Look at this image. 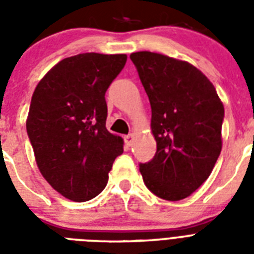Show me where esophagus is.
Returning a JSON list of instances; mask_svg holds the SVG:
<instances>
[{
  "label": "esophagus",
  "instance_id": "obj_1",
  "mask_svg": "<svg viewBox=\"0 0 254 254\" xmlns=\"http://www.w3.org/2000/svg\"><path fill=\"white\" fill-rule=\"evenodd\" d=\"M124 141L127 143V146H130L131 142H133V134H127L124 137Z\"/></svg>",
  "mask_w": 254,
  "mask_h": 254
}]
</instances>
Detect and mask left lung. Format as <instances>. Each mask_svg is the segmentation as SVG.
<instances>
[{"mask_svg":"<svg viewBox=\"0 0 254 254\" xmlns=\"http://www.w3.org/2000/svg\"><path fill=\"white\" fill-rule=\"evenodd\" d=\"M151 107L154 158L139 163L143 183L165 200H182L209 177L221 151L224 107L205 75L162 54L130 55Z\"/></svg>","mask_w":254,"mask_h":254,"instance_id":"obj_1","label":"left lung"}]
</instances>
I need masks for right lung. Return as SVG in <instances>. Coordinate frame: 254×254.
Masks as SVG:
<instances>
[{"label": "right lung", "mask_w": 254, "mask_h": 254, "mask_svg": "<svg viewBox=\"0 0 254 254\" xmlns=\"http://www.w3.org/2000/svg\"><path fill=\"white\" fill-rule=\"evenodd\" d=\"M125 63V54L65 58L34 91L26 130L37 165L51 187L69 200L97 196L123 154V138L105 127V92Z\"/></svg>", "instance_id": "right-lung-1"}]
</instances>
